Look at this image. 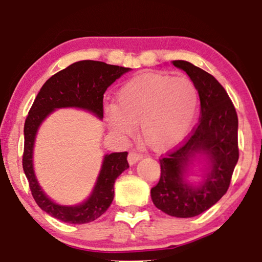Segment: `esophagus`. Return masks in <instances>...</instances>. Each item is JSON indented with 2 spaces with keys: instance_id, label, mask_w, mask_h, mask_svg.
<instances>
[{
  "instance_id": "34e87169",
  "label": "esophagus",
  "mask_w": 262,
  "mask_h": 262,
  "mask_svg": "<svg viewBox=\"0 0 262 262\" xmlns=\"http://www.w3.org/2000/svg\"><path fill=\"white\" fill-rule=\"evenodd\" d=\"M141 159H142L141 154H138V152H136V151H130V152H128L127 161H128V163H130V166H134V164L137 163Z\"/></svg>"
}]
</instances>
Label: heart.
<instances>
[{"instance_id": "obj_1", "label": "heart", "mask_w": 262, "mask_h": 262, "mask_svg": "<svg viewBox=\"0 0 262 262\" xmlns=\"http://www.w3.org/2000/svg\"><path fill=\"white\" fill-rule=\"evenodd\" d=\"M199 96L188 77L143 74L126 82L106 110V124L118 137H131L138 125L139 137L154 151L179 144L194 123Z\"/></svg>"}]
</instances>
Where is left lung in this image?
<instances>
[{"mask_svg": "<svg viewBox=\"0 0 262 262\" xmlns=\"http://www.w3.org/2000/svg\"><path fill=\"white\" fill-rule=\"evenodd\" d=\"M171 64L194 83L202 117L187 141L160 160L161 178L150 194L162 212L188 218L209 210L227 193L238 161V119L228 93L212 75L186 60ZM196 160L204 166L193 183L189 177Z\"/></svg>", "mask_w": 262, "mask_h": 262, "instance_id": "obj_1", "label": "left lung"}]
</instances>
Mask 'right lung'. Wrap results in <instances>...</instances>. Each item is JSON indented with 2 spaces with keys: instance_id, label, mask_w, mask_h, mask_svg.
<instances>
[{
  "instance_id": "1",
  "label": "right lung",
  "mask_w": 262,
  "mask_h": 262,
  "mask_svg": "<svg viewBox=\"0 0 262 262\" xmlns=\"http://www.w3.org/2000/svg\"><path fill=\"white\" fill-rule=\"evenodd\" d=\"M130 70V68L99 60H81L50 77L38 93L25 121L23 167L35 203L50 216L66 223L84 224L105 213L113 202L114 182L128 168L127 152L103 156L101 169L88 198L76 205H62L46 194L35 177L33 152L39 127L50 114L59 108L83 110L102 120L106 89Z\"/></svg>"
}]
</instances>
